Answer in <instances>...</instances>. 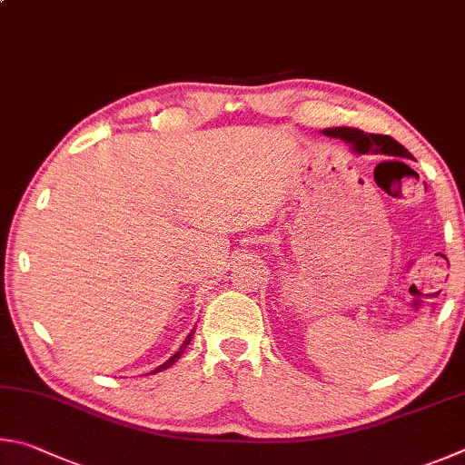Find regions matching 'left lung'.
<instances>
[{
  "mask_svg": "<svg viewBox=\"0 0 465 465\" xmlns=\"http://www.w3.org/2000/svg\"><path fill=\"white\" fill-rule=\"evenodd\" d=\"M322 134L345 141V144L351 146V151L355 154L378 153V154H390V157H404V159L411 157V153L406 151L401 143H396L392 136L370 134V133H363V130H360V128H351V126L324 128Z\"/></svg>",
  "mask_w": 465,
  "mask_h": 465,
  "instance_id": "8db88e82",
  "label": "left lung"
}]
</instances>
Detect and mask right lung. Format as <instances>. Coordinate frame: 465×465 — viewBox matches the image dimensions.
Returning a JSON list of instances; mask_svg holds the SVG:
<instances>
[{
    "mask_svg": "<svg viewBox=\"0 0 465 465\" xmlns=\"http://www.w3.org/2000/svg\"><path fill=\"white\" fill-rule=\"evenodd\" d=\"M193 332H195V329H192V331H190V335H187V337H185V341H183V343H182V347H179V349H177V351H175L173 355H171V357H169V360H167L165 363H161V365H159V368H154V370H153L151 373H157V371H163V370H167V368H171V365H173V363H175V361L179 360V357H182V355H183V351H185V347H187V345H190V341H192V337H193Z\"/></svg>",
    "mask_w": 465,
    "mask_h": 465,
    "instance_id": "1",
    "label": "right lung"
}]
</instances>
